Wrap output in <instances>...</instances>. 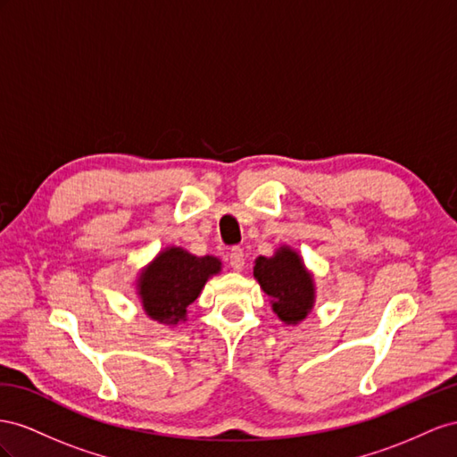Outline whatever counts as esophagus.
<instances>
[{
	"mask_svg": "<svg viewBox=\"0 0 457 457\" xmlns=\"http://www.w3.org/2000/svg\"><path fill=\"white\" fill-rule=\"evenodd\" d=\"M229 266L233 268V271H241L245 266V253L239 246H233L229 251Z\"/></svg>",
	"mask_w": 457,
	"mask_h": 457,
	"instance_id": "esophagus-1",
	"label": "esophagus"
}]
</instances>
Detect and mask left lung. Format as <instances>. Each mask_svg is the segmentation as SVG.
Listing matches in <instances>:
<instances>
[{"mask_svg": "<svg viewBox=\"0 0 457 457\" xmlns=\"http://www.w3.org/2000/svg\"><path fill=\"white\" fill-rule=\"evenodd\" d=\"M254 278L271 298V308L285 323H298L314 304V283L304 264L289 246H281L276 256H258Z\"/></svg>", "mask_w": 457, "mask_h": 457, "instance_id": "1", "label": "left lung"}]
</instances>
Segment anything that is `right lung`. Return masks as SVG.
Instances as JSON below:
<instances>
[{
	"label": "right lung",
	"mask_w": 457,
	"mask_h": 457,
	"mask_svg": "<svg viewBox=\"0 0 457 457\" xmlns=\"http://www.w3.org/2000/svg\"><path fill=\"white\" fill-rule=\"evenodd\" d=\"M220 271L214 256H193L184 249H168L141 273L139 295L147 316L161 323H178L197 301L206 279Z\"/></svg>",
	"instance_id": "obj_1"
}]
</instances>
